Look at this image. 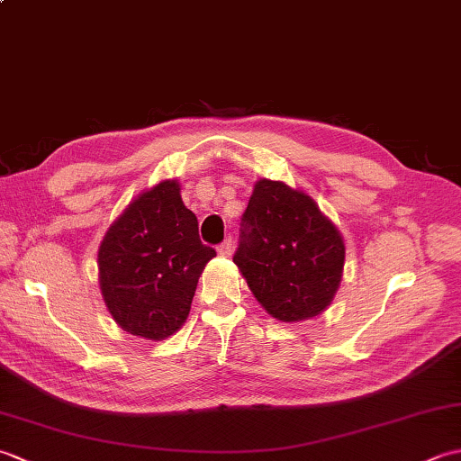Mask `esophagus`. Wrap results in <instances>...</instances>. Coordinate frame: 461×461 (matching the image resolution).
Returning <instances> with one entry per match:
<instances>
[{
	"mask_svg": "<svg viewBox=\"0 0 461 461\" xmlns=\"http://www.w3.org/2000/svg\"><path fill=\"white\" fill-rule=\"evenodd\" d=\"M231 249H233V241L231 238H225L220 246H218V253L221 258H230L231 256Z\"/></svg>",
	"mask_w": 461,
	"mask_h": 461,
	"instance_id": "obj_1",
	"label": "esophagus"
}]
</instances>
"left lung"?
Segmentation results:
<instances>
[{
	"label": "left lung",
	"mask_w": 461,
	"mask_h": 461,
	"mask_svg": "<svg viewBox=\"0 0 461 461\" xmlns=\"http://www.w3.org/2000/svg\"><path fill=\"white\" fill-rule=\"evenodd\" d=\"M240 225L233 263L269 315L295 322L329 307L345 266V241L307 194L259 180Z\"/></svg>",
	"instance_id": "8db88e82"
}]
</instances>
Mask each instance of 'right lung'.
Returning a JSON list of instances; mask_svg holds the SVG:
<instances>
[{"instance_id":"1","label":"right lung","mask_w":461,"mask_h":461,"mask_svg":"<svg viewBox=\"0 0 461 461\" xmlns=\"http://www.w3.org/2000/svg\"><path fill=\"white\" fill-rule=\"evenodd\" d=\"M215 249L174 180L140 194L101 243L99 279L113 319L131 335L160 340L190 312L195 285Z\"/></svg>"}]
</instances>
